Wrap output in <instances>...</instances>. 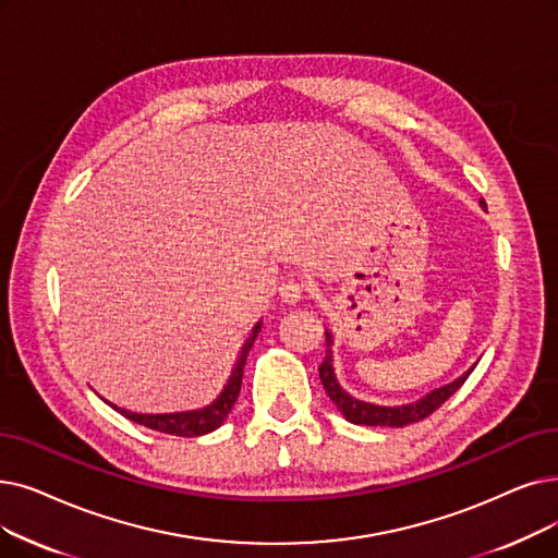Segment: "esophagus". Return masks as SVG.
Here are the masks:
<instances>
[{"label":"esophagus","instance_id":"34e87169","mask_svg":"<svg viewBox=\"0 0 558 558\" xmlns=\"http://www.w3.org/2000/svg\"><path fill=\"white\" fill-rule=\"evenodd\" d=\"M278 294L284 305H296L305 296V284L299 280H284L278 289Z\"/></svg>","mask_w":558,"mask_h":558}]
</instances>
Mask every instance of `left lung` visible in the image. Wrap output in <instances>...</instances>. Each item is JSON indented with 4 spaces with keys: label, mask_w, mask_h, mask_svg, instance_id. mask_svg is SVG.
Here are the masks:
<instances>
[{
    "label": "left lung",
    "mask_w": 558,
    "mask_h": 558,
    "mask_svg": "<svg viewBox=\"0 0 558 558\" xmlns=\"http://www.w3.org/2000/svg\"><path fill=\"white\" fill-rule=\"evenodd\" d=\"M481 207H486V203L481 201ZM326 357L319 367V376L324 383V390L330 397V401L337 405L339 413H342L351 424H362V426H392V428H401L408 424H415L426 420L428 415H433L453 392L460 390V385L468 380V376L472 374V369H468L463 376L456 378L449 385L438 387V390L428 392L426 397H422L415 403H405V405H376V403H367L360 401L355 397H351L342 385L337 383L335 378V369H332V335L326 330Z\"/></svg>",
    "instance_id": "1"
}]
</instances>
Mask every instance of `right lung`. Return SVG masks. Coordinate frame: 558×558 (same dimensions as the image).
<instances>
[{
    "label": "right lung",
    "mask_w": 558,
    "mask_h": 558,
    "mask_svg": "<svg viewBox=\"0 0 558 558\" xmlns=\"http://www.w3.org/2000/svg\"><path fill=\"white\" fill-rule=\"evenodd\" d=\"M262 330V322L255 324V328L251 330L248 339L244 342L239 351V357L234 362V369L226 383V387L221 390V395L216 397L209 405L198 408V410H184V413H163V415H143V413H132V410L125 408H118L113 403H109L113 410H118L120 415L141 424V426H148L153 430L159 433H168V435H180V438H198V435L211 433L214 428H219L226 417L230 415V410L239 397L241 390V378H244V365L248 360V351L253 349V342L257 332Z\"/></svg>",
    "instance_id": "1"
}]
</instances>
